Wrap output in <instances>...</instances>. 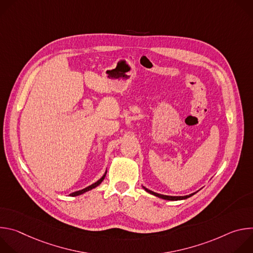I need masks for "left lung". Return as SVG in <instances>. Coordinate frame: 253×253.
<instances>
[{
    "label": "left lung",
    "mask_w": 253,
    "mask_h": 253,
    "mask_svg": "<svg viewBox=\"0 0 253 253\" xmlns=\"http://www.w3.org/2000/svg\"><path fill=\"white\" fill-rule=\"evenodd\" d=\"M142 187H143V189L145 190L146 192H148V193H150V194H152V195H154V196H156V197H159V198H162V199H165V200H171V201L187 199V198H189L190 196L194 195L196 192H198V191L200 190V189H199V190H197L196 192H193V193H191V194H189V195H184V196H169V195H163V194L156 193V192H154V191H152V190H150V189H148V188H146V187H144L143 185H142Z\"/></svg>",
    "instance_id": "1"
}]
</instances>
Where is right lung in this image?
<instances>
[{
    "instance_id": "1",
    "label": "right lung",
    "mask_w": 253,
    "mask_h": 253,
    "mask_svg": "<svg viewBox=\"0 0 253 253\" xmlns=\"http://www.w3.org/2000/svg\"><path fill=\"white\" fill-rule=\"evenodd\" d=\"M106 173H107V169H106L105 173L103 174V176H102V177H101L99 180H97V181H96L95 183H93V184H91V185L87 186V187H86V188H84V189H81V190H78V191H75V192H73V193H71V194H70V196H78V195L84 194L85 192H87V191H90V190H92V189L96 188L97 186H99V185L102 183V181H103V180L105 179Z\"/></svg>"
}]
</instances>
